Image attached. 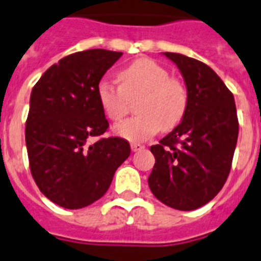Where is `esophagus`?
I'll return each mask as SVG.
<instances>
[{
    "label": "esophagus",
    "instance_id": "1",
    "mask_svg": "<svg viewBox=\"0 0 261 261\" xmlns=\"http://www.w3.org/2000/svg\"><path fill=\"white\" fill-rule=\"evenodd\" d=\"M143 145H141V143H131V150L133 151H139L142 150L143 149Z\"/></svg>",
    "mask_w": 261,
    "mask_h": 261
}]
</instances>
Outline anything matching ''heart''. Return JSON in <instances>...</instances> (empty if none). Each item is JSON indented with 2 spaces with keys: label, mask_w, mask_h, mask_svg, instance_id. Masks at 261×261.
<instances>
[{
  "label": "heart",
  "mask_w": 261,
  "mask_h": 261,
  "mask_svg": "<svg viewBox=\"0 0 261 261\" xmlns=\"http://www.w3.org/2000/svg\"><path fill=\"white\" fill-rule=\"evenodd\" d=\"M120 87L101 80L96 97L102 114L118 122L127 111L126 98L139 96L137 116L114 127L115 135L130 142H143L163 130H172L181 122L188 108V90L177 79L153 59L141 58L119 71Z\"/></svg>",
  "instance_id": "1"
}]
</instances>
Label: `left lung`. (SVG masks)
I'll return each instance as SVG.
<instances>
[{
    "label": "left lung",
    "instance_id": "8db88e82",
    "mask_svg": "<svg viewBox=\"0 0 261 261\" xmlns=\"http://www.w3.org/2000/svg\"><path fill=\"white\" fill-rule=\"evenodd\" d=\"M188 90L181 122L150 151L155 159L149 187L164 204L181 211L204 206L222 190L239 138L234 97L206 63L164 53Z\"/></svg>",
    "mask_w": 261,
    "mask_h": 261
}]
</instances>
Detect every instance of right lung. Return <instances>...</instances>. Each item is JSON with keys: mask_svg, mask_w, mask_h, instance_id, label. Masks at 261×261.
Wrapping results in <instances>:
<instances>
[{"mask_svg": "<svg viewBox=\"0 0 261 261\" xmlns=\"http://www.w3.org/2000/svg\"><path fill=\"white\" fill-rule=\"evenodd\" d=\"M123 53L93 48L67 55L44 71L31 92L25 143L35 182L51 202L69 210L98 200L130 155L126 139H98L108 120L96 87Z\"/></svg>", "mask_w": 261, "mask_h": 261, "instance_id": "add662e5", "label": "right lung"}]
</instances>
